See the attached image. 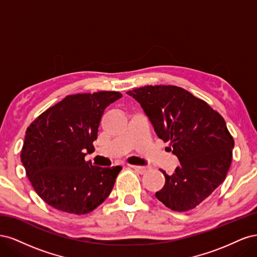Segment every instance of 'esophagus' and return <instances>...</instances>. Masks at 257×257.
Masks as SVG:
<instances>
[{"label": "esophagus", "instance_id": "obj_1", "mask_svg": "<svg viewBox=\"0 0 257 257\" xmlns=\"http://www.w3.org/2000/svg\"><path fill=\"white\" fill-rule=\"evenodd\" d=\"M130 167L132 168V169H134V170H136V172H138V173H141V174H144L146 170L148 169L147 167H145V166H136V165H130Z\"/></svg>", "mask_w": 257, "mask_h": 257}]
</instances>
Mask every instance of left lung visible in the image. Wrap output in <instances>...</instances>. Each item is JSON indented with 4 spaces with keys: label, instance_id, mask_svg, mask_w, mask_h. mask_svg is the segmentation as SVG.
<instances>
[{
    "label": "left lung",
    "instance_id": "obj_1",
    "mask_svg": "<svg viewBox=\"0 0 257 257\" xmlns=\"http://www.w3.org/2000/svg\"><path fill=\"white\" fill-rule=\"evenodd\" d=\"M141 104L159 138L178 158L155 197L174 211H188L219 186L231 163L234 139L223 116L176 85H147L126 92Z\"/></svg>",
    "mask_w": 257,
    "mask_h": 257
}]
</instances>
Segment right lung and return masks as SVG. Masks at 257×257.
<instances>
[{"mask_svg":"<svg viewBox=\"0 0 257 257\" xmlns=\"http://www.w3.org/2000/svg\"><path fill=\"white\" fill-rule=\"evenodd\" d=\"M120 92L68 95L36 118L26 132L21 162L30 182L45 203L74 214L91 212L109 196L121 166L85 162L99 121Z\"/></svg>","mask_w":257,"mask_h":257,"instance_id":"add662e5","label":"right lung"}]
</instances>
